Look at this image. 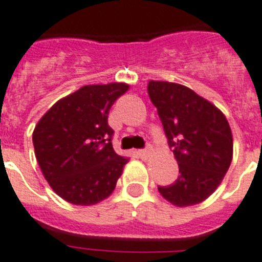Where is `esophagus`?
I'll return each mask as SVG.
<instances>
[{"label":"esophagus","mask_w":262,"mask_h":262,"mask_svg":"<svg viewBox=\"0 0 262 262\" xmlns=\"http://www.w3.org/2000/svg\"><path fill=\"white\" fill-rule=\"evenodd\" d=\"M137 154H138V157H141L142 159H145L149 157L150 151L147 149H141V150H137Z\"/></svg>","instance_id":"1"}]
</instances>
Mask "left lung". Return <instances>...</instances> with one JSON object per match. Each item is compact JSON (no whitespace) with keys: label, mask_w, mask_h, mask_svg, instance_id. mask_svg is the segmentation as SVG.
I'll return each mask as SVG.
<instances>
[{"label":"left lung","mask_w":262,"mask_h":262,"mask_svg":"<svg viewBox=\"0 0 262 262\" xmlns=\"http://www.w3.org/2000/svg\"><path fill=\"white\" fill-rule=\"evenodd\" d=\"M147 93L179 166L178 179L158 186L178 207L203 202L217 188L232 161V133L226 116L190 88L150 81Z\"/></svg>","instance_id":"left-lung-1"}]
</instances>
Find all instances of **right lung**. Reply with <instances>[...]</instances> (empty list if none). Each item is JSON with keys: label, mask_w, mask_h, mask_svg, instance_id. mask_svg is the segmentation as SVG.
Returning <instances> with one entry per match:
<instances>
[{"label": "right lung", "mask_w": 262, "mask_h": 262, "mask_svg": "<svg viewBox=\"0 0 262 262\" xmlns=\"http://www.w3.org/2000/svg\"><path fill=\"white\" fill-rule=\"evenodd\" d=\"M128 88L125 83L84 85L54 104L34 129L40 170L70 203L96 204L115 190L128 158L113 150L108 115Z\"/></svg>", "instance_id": "right-lung-1"}]
</instances>
